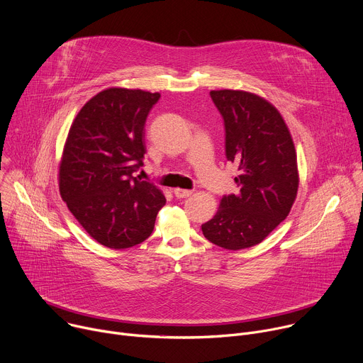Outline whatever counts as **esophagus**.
<instances>
[{
    "instance_id": "1",
    "label": "esophagus",
    "mask_w": 363,
    "mask_h": 363,
    "mask_svg": "<svg viewBox=\"0 0 363 363\" xmlns=\"http://www.w3.org/2000/svg\"><path fill=\"white\" fill-rule=\"evenodd\" d=\"M174 195L177 198H188L192 195V191L191 189H182V188H175L174 189Z\"/></svg>"
}]
</instances>
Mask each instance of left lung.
I'll return each instance as SVG.
<instances>
[{"mask_svg": "<svg viewBox=\"0 0 363 363\" xmlns=\"http://www.w3.org/2000/svg\"><path fill=\"white\" fill-rule=\"evenodd\" d=\"M224 119L225 157L238 168V191L224 195L217 214L201 225L213 244L242 250L262 242L290 213L297 195L296 149L280 112L242 90H211Z\"/></svg>", "mask_w": 363, "mask_h": 363, "instance_id": "8db88e82", "label": "left lung"}]
</instances>
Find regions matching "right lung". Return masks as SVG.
<instances>
[{"instance_id": "obj_1", "label": "right lung", "mask_w": 363, "mask_h": 363, "mask_svg": "<svg viewBox=\"0 0 363 363\" xmlns=\"http://www.w3.org/2000/svg\"><path fill=\"white\" fill-rule=\"evenodd\" d=\"M160 93L111 87L77 113L65 145L59 186L70 213L99 244L143 242L167 199L135 172L146 153L145 123Z\"/></svg>"}]
</instances>
